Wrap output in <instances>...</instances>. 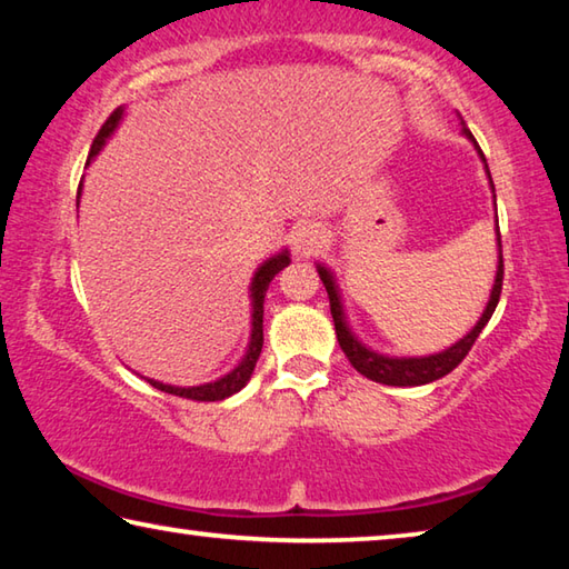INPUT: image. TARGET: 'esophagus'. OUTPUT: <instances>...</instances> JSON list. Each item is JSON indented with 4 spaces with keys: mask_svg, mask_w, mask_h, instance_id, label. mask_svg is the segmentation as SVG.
I'll list each match as a JSON object with an SVG mask.
<instances>
[{
    "mask_svg": "<svg viewBox=\"0 0 569 569\" xmlns=\"http://www.w3.org/2000/svg\"><path fill=\"white\" fill-rule=\"evenodd\" d=\"M326 246V233L319 226H303L291 236V248L296 258H311Z\"/></svg>",
    "mask_w": 569,
    "mask_h": 569,
    "instance_id": "esophagus-1",
    "label": "esophagus"
}]
</instances>
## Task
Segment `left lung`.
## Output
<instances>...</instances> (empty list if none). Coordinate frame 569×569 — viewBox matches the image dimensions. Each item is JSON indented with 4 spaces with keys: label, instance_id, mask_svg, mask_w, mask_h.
<instances>
[{
    "label": "left lung",
    "instance_id": "1",
    "mask_svg": "<svg viewBox=\"0 0 569 569\" xmlns=\"http://www.w3.org/2000/svg\"><path fill=\"white\" fill-rule=\"evenodd\" d=\"M461 132L467 134V138L475 142V148L479 152L481 162H485V170H487V178H489V186H492L495 192V182L492 176H489V168H487V158L485 152L479 150L475 134H471L467 128H461ZM495 210H497V196H495ZM497 248H499V261H497V276H495V286H492V293H489V301L485 313H481V319L477 321L475 329H471L465 339H459L457 343H451L449 349L439 351V353H429V356H387V353H379V351H371L369 346L361 343L349 329V321H346V313H343V303H341V293H339V283H336L333 273L329 271L326 266H316V271H319L321 281L326 286V293H329V303H331V316H333V326H336V339H339L341 351L346 353V359L351 361V366L359 373H363L366 379L371 381H379V383H387V387H421V383H429V381H437L441 377H447L449 371H455L457 366L461 363V359L469 353L471 346L479 339L481 329H485L487 321L492 319L495 308L499 303V293H502V278H505V263H502V236H499V223H497Z\"/></svg>",
    "mask_w": 569,
    "mask_h": 569
}]
</instances>
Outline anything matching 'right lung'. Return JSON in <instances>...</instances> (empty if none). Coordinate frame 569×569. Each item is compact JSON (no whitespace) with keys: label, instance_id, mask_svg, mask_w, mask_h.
I'll return each mask as SVG.
<instances>
[{"label":"right lung","instance_id":"1","mask_svg":"<svg viewBox=\"0 0 569 569\" xmlns=\"http://www.w3.org/2000/svg\"><path fill=\"white\" fill-rule=\"evenodd\" d=\"M122 114H124V108H118L108 120H104V124L98 132V138H94L92 148H90L88 166H90V160L102 150L104 142H108V138L114 132V128H118ZM80 196H82V180H80V190H77V198H80ZM288 263H291V253H288V250H281V253H276L273 258H268V261L258 266V271L253 273V281H250V341H248L246 356L240 359V363L236 366L233 371H228L226 377H220V379L210 381V383H200V387H170V383L148 379L152 387L166 391V393H172V397H182V399H192V401H223V399L233 397V393L243 389L246 383L250 381V373H253L258 356H261V349H263V301H266V291L276 278V273H281Z\"/></svg>","mask_w":569,"mask_h":569}]
</instances>
